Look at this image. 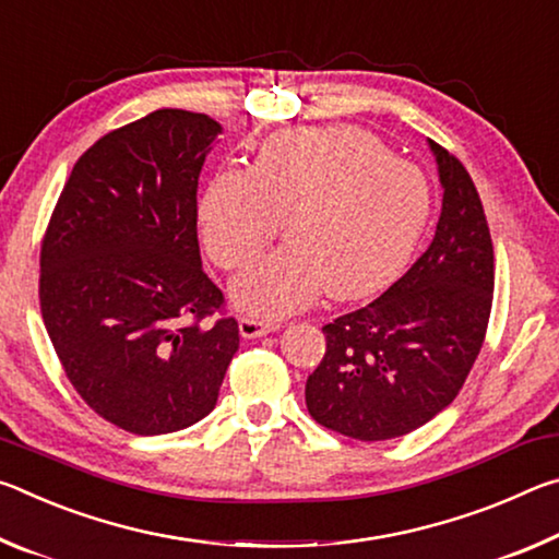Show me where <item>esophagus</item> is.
I'll list each match as a JSON object with an SVG mask.
<instances>
[{
  "mask_svg": "<svg viewBox=\"0 0 559 559\" xmlns=\"http://www.w3.org/2000/svg\"><path fill=\"white\" fill-rule=\"evenodd\" d=\"M281 323L278 320H263L257 316H243L239 320V330L243 337H261V335H269L273 330H278Z\"/></svg>",
  "mask_w": 559,
  "mask_h": 559,
  "instance_id": "34e87169",
  "label": "esophagus"
}]
</instances>
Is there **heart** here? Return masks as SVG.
Returning <instances> with one entry per match:
<instances>
[{
    "mask_svg": "<svg viewBox=\"0 0 559 559\" xmlns=\"http://www.w3.org/2000/svg\"><path fill=\"white\" fill-rule=\"evenodd\" d=\"M429 216L419 169L359 128H302L269 140L251 169H222L200 204L204 249L219 269L251 263L286 222L288 243L234 281L243 310L283 316L320 293L382 288Z\"/></svg>",
    "mask_w": 559,
    "mask_h": 559,
    "instance_id": "heart-1",
    "label": "heart"
}]
</instances>
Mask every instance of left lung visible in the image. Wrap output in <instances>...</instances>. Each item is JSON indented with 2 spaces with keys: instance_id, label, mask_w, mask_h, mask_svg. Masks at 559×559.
<instances>
[{
  "instance_id": "obj_1",
  "label": "left lung",
  "mask_w": 559,
  "mask_h": 559,
  "mask_svg": "<svg viewBox=\"0 0 559 559\" xmlns=\"http://www.w3.org/2000/svg\"><path fill=\"white\" fill-rule=\"evenodd\" d=\"M443 187L429 249L380 298L323 325L325 355L306 404L357 441L404 437L456 400L493 306V241L466 167L429 140Z\"/></svg>"
}]
</instances>
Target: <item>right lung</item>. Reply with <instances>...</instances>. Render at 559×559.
Masks as SVG:
<instances>
[{"instance_id": "add662e5", "label": "right lung", "mask_w": 559, "mask_h": 559, "mask_svg": "<svg viewBox=\"0 0 559 559\" xmlns=\"http://www.w3.org/2000/svg\"><path fill=\"white\" fill-rule=\"evenodd\" d=\"M219 132L177 108L110 130L73 165L41 239V318L63 372L138 437L204 419L239 349L197 239V187Z\"/></svg>"}]
</instances>
